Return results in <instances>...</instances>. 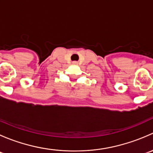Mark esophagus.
I'll return each mask as SVG.
<instances>
[{
	"mask_svg": "<svg viewBox=\"0 0 153 153\" xmlns=\"http://www.w3.org/2000/svg\"><path fill=\"white\" fill-rule=\"evenodd\" d=\"M74 63H75H75H76V62H74Z\"/></svg>",
	"mask_w": 153,
	"mask_h": 153,
	"instance_id": "34e87169",
	"label": "esophagus"
}]
</instances>
